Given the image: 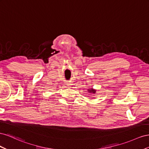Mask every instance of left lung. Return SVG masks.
I'll return each mask as SVG.
<instances>
[{
	"instance_id": "8db88e82",
	"label": "left lung",
	"mask_w": 149,
	"mask_h": 149,
	"mask_svg": "<svg viewBox=\"0 0 149 149\" xmlns=\"http://www.w3.org/2000/svg\"><path fill=\"white\" fill-rule=\"evenodd\" d=\"M88 92H90L91 93H95L96 91H95V90H93V88H91V90H88Z\"/></svg>"
}]
</instances>
